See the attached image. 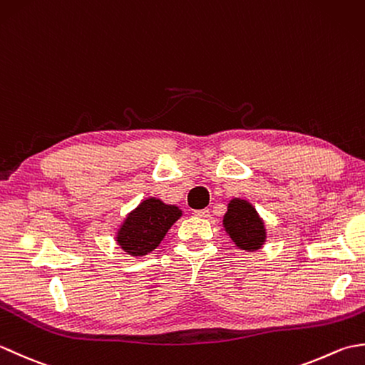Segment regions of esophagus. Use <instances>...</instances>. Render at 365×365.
Here are the masks:
<instances>
[{
	"label": "esophagus",
	"instance_id": "1",
	"mask_svg": "<svg viewBox=\"0 0 365 365\" xmlns=\"http://www.w3.org/2000/svg\"><path fill=\"white\" fill-rule=\"evenodd\" d=\"M195 215L199 216V218H207V216L210 215V210H208V208H202V210H195Z\"/></svg>",
	"mask_w": 365,
	"mask_h": 365
}]
</instances>
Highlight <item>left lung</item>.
Listing matches in <instances>:
<instances>
[{
  "mask_svg": "<svg viewBox=\"0 0 365 365\" xmlns=\"http://www.w3.org/2000/svg\"><path fill=\"white\" fill-rule=\"evenodd\" d=\"M224 227L235 245L246 251H254L265 242V229L255 208L246 200H230L224 215Z\"/></svg>",
  "mask_w": 365,
  "mask_h": 365,
  "instance_id": "obj_1",
  "label": "left lung"
}]
</instances>
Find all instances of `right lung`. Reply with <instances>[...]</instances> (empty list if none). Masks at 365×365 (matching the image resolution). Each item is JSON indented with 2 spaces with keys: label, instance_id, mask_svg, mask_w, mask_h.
Wrapping results in <instances>:
<instances>
[{
  "label": "right lung",
  "instance_id": "right-lung-1",
  "mask_svg": "<svg viewBox=\"0 0 365 365\" xmlns=\"http://www.w3.org/2000/svg\"><path fill=\"white\" fill-rule=\"evenodd\" d=\"M180 216L182 212L177 207L163 204L158 199H147L123 221L118 243L131 255H144L161 243Z\"/></svg>",
  "mask_w": 365,
  "mask_h": 365
}]
</instances>
